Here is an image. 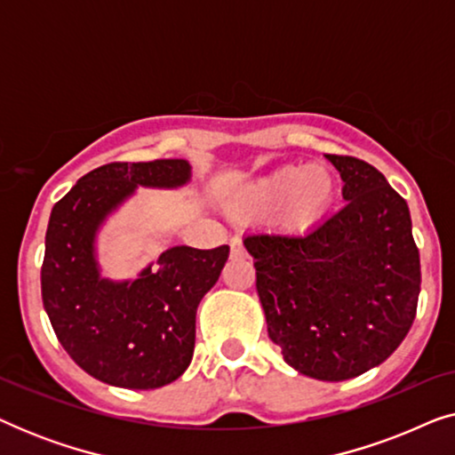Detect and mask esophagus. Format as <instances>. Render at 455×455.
Segmentation results:
<instances>
[{"mask_svg":"<svg viewBox=\"0 0 455 455\" xmlns=\"http://www.w3.org/2000/svg\"><path fill=\"white\" fill-rule=\"evenodd\" d=\"M229 248H232L234 257H244V254H246L244 244H242V240H238V238H234L232 242H229Z\"/></svg>","mask_w":455,"mask_h":455,"instance_id":"34e87169","label":"esophagus"}]
</instances>
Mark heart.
I'll return each mask as SVG.
<instances>
[{
  "label": "heart",
  "instance_id": "heart-1",
  "mask_svg": "<svg viewBox=\"0 0 455 455\" xmlns=\"http://www.w3.org/2000/svg\"><path fill=\"white\" fill-rule=\"evenodd\" d=\"M335 198V178L325 165H283L254 180L235 196L234 207L265 213L277 207V217L290 229L319 223Z\"/></svg>",
  "mask_w": 455,
  "mask_h": 455
}]
</instances>
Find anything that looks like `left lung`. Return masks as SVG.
<instances>
[{
	"mask_svg": "<svg viewBox=\"0 0 455 455\" xmlns=\"http://www.w3.org/2000/svg\"><path fill=\"white\" fill-rule=\"evenodd\" d=\"M346 204L304 234L252 232L267 331L291 369L346 381L385 363L406 338L420 294L408 204L375 167L325 155Z\"/></svg>",
	"mask_w": 455,
	"mask_h": 455,
	"instance_id": "obj_1",
	"label": "left lung"
}]
</instances>
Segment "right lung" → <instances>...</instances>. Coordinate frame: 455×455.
Returning a JSON list of instances; mask_svg holds the SVG:
<instances>
[{
    "mask_svg": "<svg viewBox=\"0 0 455 455\" xmlns=\"http://www.w3.org/2000/svg\"><path fill=\"white\" fill-rule=\"evenodd\" d=\"M186 159L108 164L55 203L41 269L43 307L60 344L80 369L124 389H157L188 369L196 308L213 288L229 246H172L130 279L103 275L99 234L139 188L178 190Z\"/></svg>",
    "mask_w": 455,
    "mask_h": 455,
    "instance_id": "1",
    "label": "right lung"
}]
</instances>
